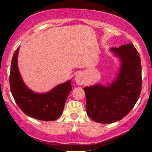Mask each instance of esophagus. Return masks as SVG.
I'll return each instance as SVG.
<instances>
[{
    "mask_svg": "<svg viewBox=\"0 0 152 152\" xmlns=\"http://www.w3.org/2000/svg\"><path fill=\"white\" fill-rule=\"evenodd\" d=\"M75 81L78 85H83L84 83V78L81 74H77L75 76Z\"/></svg>",
    "mask_w": 152,
    "mask_h": 152,
    "instance_id": "esophagus-1",
    "label": "esophagus"
}]
</instances>
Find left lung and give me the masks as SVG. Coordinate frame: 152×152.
<instances>
[{
	"instance_id": "left-lung-1",
	"label": "left lung",
	"mask_w": 152,
	"mask_h": 152,
	"mask_svg": "<svg viewBox=\"0 0 152 152\" xmlns=\"http://www.w3.org/2000/svg\"><path fill=\"white\" fill-rule=\"evenodd\" d=\"M109 50L119 61L115 78L106 85L96 83L83 88L87 114L93 121L102 124L114 123L125 117L142 91L141 58L133 43Z\"/></svg>"
}]
</instances>
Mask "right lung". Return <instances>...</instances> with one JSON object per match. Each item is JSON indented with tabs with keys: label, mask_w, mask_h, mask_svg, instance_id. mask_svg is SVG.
I'll return each mask as SVG.
<instances>
[{
	"label": "right lung",
	"mask_w": 152,
	"mask_h": 152,
	"mask_svg": "<svg viewBox=\"0 0 152 152\" xmlns=\"http://www.w3.org/2000/svg\"><path fill=\"white\" fill-rule=\"evenodd\" d=\"M19 48L12 58L10 72V88L15 103L23 113L31 118L41 121H54L61 116L68 96L72 89L71 81L60 83L45 93L30 89L19 71Z\"/></svg>",
	"instance_id": "right-lung-1"
}]
</instances>
